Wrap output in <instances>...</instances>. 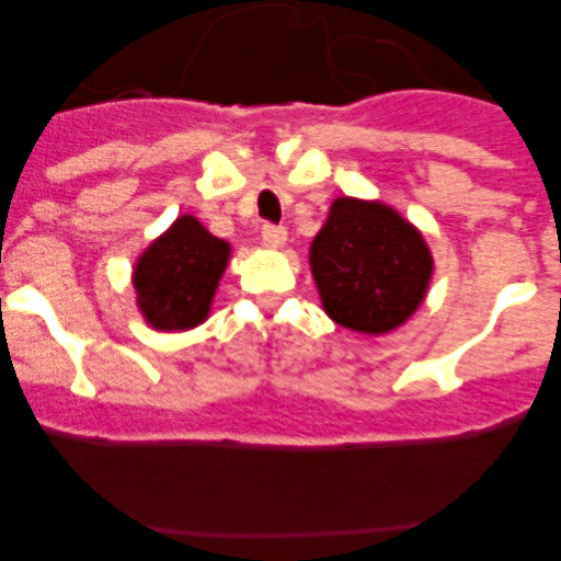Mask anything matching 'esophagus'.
<instances>
[{"mask_svg": "<svg viewBox=\"0 0 561 561\" xmlns=\"http://www.w3.org/2000/svg\"><path fill=\"white\" fill-rule=\"evenodd\" d=\"M287 241V230L282 225H265L263 228V244L268 249H282Z\"/></svg>", "mask_w": 561, "mask_h": 561, "instance_id": "1", "label": "esophagus"}]
</instances>
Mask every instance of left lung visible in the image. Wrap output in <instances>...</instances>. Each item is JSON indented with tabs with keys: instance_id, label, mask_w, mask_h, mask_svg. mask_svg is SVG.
<instances>
[{
	"instance_id": "left-lung-1",
	"label": "left lung",
	"mask_w": 561,
	"mask_h": 561,
	"mask_svg": "<svg viewBox=\"0 0 561 561\" xmlns=\"http://www.w3.org/2000/svg\"><path fill=\"white\" fill-rule=\"evenodd\" d=\"M325 314L350 331L382 336L426 301L434 257L421 230L382 201L336 197L309 247Z\"/></svg>"
}]
</instances>
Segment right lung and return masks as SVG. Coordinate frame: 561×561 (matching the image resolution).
<instances>
[{
	"instance_id": "right-lung-1",
	"label": "right lung",
	"mask_w": 561,
	"mask_h": 561,
	"mask_svg": "<svg viewBox=\"0 0 561 561\" xmlns=\"http://www.w3.org/2000/svg\"><path fill=\"white\" fill-rule=\"evenodd\" d=\"M228 260V241L208 233L192 214H181L135 260L138 312L154 331H190L201 325L211 312Z\"/></svg>"
}]
</instances>
